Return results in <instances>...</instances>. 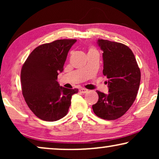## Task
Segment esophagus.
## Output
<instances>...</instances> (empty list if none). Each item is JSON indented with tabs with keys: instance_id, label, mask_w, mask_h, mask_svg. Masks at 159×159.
Wrapping results in <instances>:
<instances>
[{
	"instance_id": "34e87169",
	"label": "esophagus",
	"mask_w": 159,
	"mask_h": 159,
	"mask_svg": "<svg viewBox=\"0 0 159 159\" xmlns=\"http://www.w3.org/2000/svg\"><path fill=\"white\" fill-rule=\"evenodd\" d=\"M79 91L81 93H86L88 92V90H87V89H85V88H80Z\"/></svg>"
}]
</instances>
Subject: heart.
Wrapping results in <instances>:
<instances>
[{"label":"heart","instance_id":"heart-1","mask_svg":"<svg viewBox=\"0 0 159 159\" xmlns=\"http://www.w3.org/2000/svg\"><path fill=\"white\" fill-rule=\"evenodd\" d=\"M95 51V48H90V50H89V51Z\"/></svg>","mask_w":159,"mask_h":159}]
</instances>
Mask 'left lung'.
<instances>
[{
	"label": "left lung",
	"mask_w": 159,
	"mask_h": 159,
	"mask_svg": "<svg viewBox=\"0 0 159 159\" xmlns=\"http://www.w3.org/2000/svg\"><path fill=\"white\" fill-rule=\"evenodd\" d=\"M97 43L103 52V73L108 78V93L96 91L98 101L93 105V110L100 118L115 120L134 103L140 87V70L127 45L103 39H98Z\"/></svg>",
	"instance_id": "left-lung-1"
}]
</instances>
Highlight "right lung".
<instances>
[{
	"mask_svg": "<svg viewBox=\"0 0 159 159\" xmlns=\"http://www.w3.org/2000/svg\"><path fill=\"white\" fill-rule=\"evenodd\" d=\"M75 39L57 40L39 45L30 54L21 71L23 96L38 118L54 121L68 113L72 95L78 89L59 85L58 75L64 70L67 54Z\"/></svg>",
	"mask_w": 159,
	"mask_h": 159,
	"instance_id": "1",
	"label": "right lung"
}]
</instances>
